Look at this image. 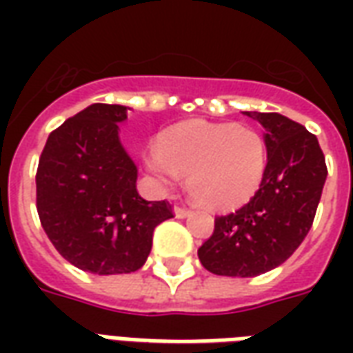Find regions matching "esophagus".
Masks as SVG:
<instances>
[{
  "label": "esophagus",
  "mask_w": 353,
  "mask_h": 353,
  "mask_svg": "<svg viewBox=\"0 0 353 353\" xmlns=\"http://www.w3.org/2000/svg\"><path fill=\"white\" fill-rule=\"evenodd\" d=\"M174 214H176L177 219H185V217H189L191 215V210H187L183 206H176L174 208Z\"/></svg>",
  "instance_id": "34e87169"
}]
</instances>
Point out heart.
Instances as JSON below:
<instances>
[{"label":"heart","mask_w":353,"mask_h":353,"mask_svg":"<svg viewBox=\"0 0 353 353\" xmlns=\"http://www.w3.org/2000/svg\"><path fill=\"white\" fill-rule=\"evenodd\" d=\"M268 164L265 136L236 123L187 121L159 138L145 166L161 185L187 176V191L202 208L227 212L259 191Z\"/></svg>","instance_id":"heart-1"}]
</instances>
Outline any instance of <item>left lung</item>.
Here are the masks:
<instances>
[{"label":"left lung","mask_w":353,"mask_h":353,"mask_svg":"<svg viewBox=\"0 0 353 353\" xmlns=\"http://www.w3.org/2000/svg\"><path fill=\"white\" fill-rule=\"evenodd\" d=\"M265 128L268 164L261 189L245 206L215 217L199 248L202 266L217 276L253 278L288 261L314 221L327 166L318 138L280 113L244 111Z\"/></svg>","instance_id":"left-lung-1"}]
</instances>
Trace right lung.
Here are the masks:
<instances>
[{
    "label": "right lung",
    "mask_w": 353,
    "mask_h": 353,
    "mask_svg": "<svg viewBox=\"0 0 353 353\" xmlns=\"http://www.w3.org/2000/svg\"><path fill=\"white\" fill-rule=\"evenodd\" d=\"M126 109L92 103L68 119L50 132L35 176L37 214L52 245L100 276L141 268L154 227L174 217L170 202L138 194V168L119 139Z\"/></svg>",
    "instance_id": "1"
}]
</instances>
